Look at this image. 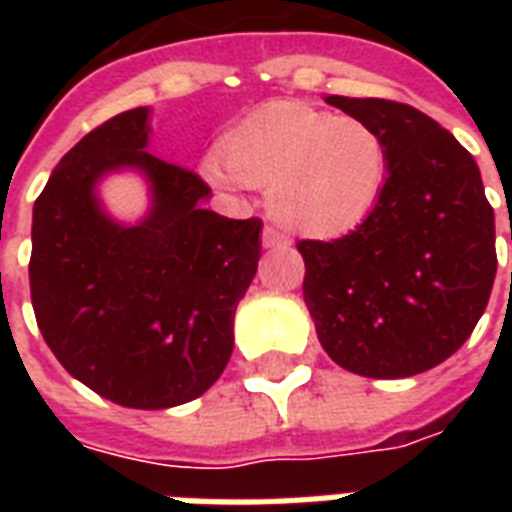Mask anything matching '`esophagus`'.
<instances>
[{
	"label": "esophagus",
	"instance_id": "obj_1",
	"mask_svg": "<svg viewBox=\"0 0 512 512\" xmlns=\"http://www.w3.org/2000/svg\"><path fill=\"white\" fill-rule=\"evenodd\" d=\"M263 247H289V236L287 233H281L279 228H271V225H268L263 231Z\"/></svg>",
	"mask_w": 512,
	"mask_h": 512
}]
</instances>
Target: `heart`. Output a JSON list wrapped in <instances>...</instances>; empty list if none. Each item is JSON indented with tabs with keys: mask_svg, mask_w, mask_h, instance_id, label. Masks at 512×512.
I'll return each instance as SVG.
<instances>
[{
	"mask_svg": "<svg viewBox=\"0 0 512 512\" xmlns=\"http://www.w3.org/2000/svg\"><path fill=\"white\" fill-rule=\"evenodd\" d=\"M204 162L209 183L265 185L273 217L308 236H340L369 217L388 180L372 124L279 100L249 114Z\"/></svg>",
	"mask_w": 512,
	"mask_h": 512,
	"instance_id": "obj_1",
	"label": "heart"
}]
</instances>
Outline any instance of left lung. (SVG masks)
<instances>
[{
	"mask_svg": "<svg viewBox=\"0 0 512 512\" xmlns=\"http://www.w3.org/2000/svg\"><path fill=\"white\" fill-rule=\"evenodd\" d=\"M388 146L377 207L335 241H300L303 297L329 358L361 377L401 380L462 348L492 295L494 209L476 159L406 103L327 95Z\"/></svg>",
	"mask_w": 512,
	"mask_h": 512,
	"instance_id": "left-lung-1",
	"label": "left lung"
}]
</instances>
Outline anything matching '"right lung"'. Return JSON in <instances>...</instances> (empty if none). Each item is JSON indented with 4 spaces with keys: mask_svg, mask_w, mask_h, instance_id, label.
Masks as SVG:
<instances>
[{
    "mask_svg": "<svg viewBox=\"0 0 512 512\" xmlns=\"http://www.w3.org/2000/svg\"><path fill=\"white\" fill-rule=\"evenodd\" d=\"M148 116L140 106L108 119L52 170L34 204L28 281L39 332L71 377L119 406L170 409L223 374L263 223L204 207L199 175L146 151ZM124 169L152 196L138 224L99 201V180Z\"/></svg>",
    "mask_w": 512,
    "mask_h": 512,
    "instance_id": "right-lung-1",
    "label": "right lung"
}]
</instances>
